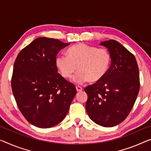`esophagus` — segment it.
<instances>
[{
	"mask_svg": "<svg viewBox=\"0 0 151 151\" xmlns=\"http://www.w3.org/2000/svg\"><path fill=\"white\" fill-rule=\"evenodd\" d=\"M76 90H77V92H82L83 90V88L81 86H76Z\"/></svg>",
	"mask_w": 151,
	"mask_h": 151,
	"instance_id": "1",
	"label": "esophagus"
}]
</instances>
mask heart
I'll return each instance as SVG.
<instances>
[{
    "label": "heart",
    "mask_w": 151,
    "mask_h": 151,
    "mask_svg": "<svg viewBox=\"0 0 151 151\" xmlns=\"http://www.w3.org/2000/svg\"><path fill=\"white\" fill-rule=\"evenodd\" d=\"M111 56L105 48L79 43L68 50V56L59 55L55 59V65L63 78L70 79L76 71L73 82L82 83L87 81L96 83L105 77L110 68Z\"/></svg>",
    "instance_id": "heart-1"
}]
</instances>
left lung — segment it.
Wrapping results in <instances>:
<instances>
[{"instance_id":"1","label":"left lung","mask_w":151,"mask_h":151,"mask_svg":"<svg viewBox=\"0 0 151 151\" xmlns=\"http://www.w3.org/2000/svg\"><path fill=\"white\" fill-rule=\"evenodd\" d=\"M108 48L111 63L101 81L84 88L89 117L103 127H113L126 119L140 90V76L134 55L114 40L100 44Z\"/></svg>"}]
</instances>
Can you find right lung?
Listing matches in <instances>:
<instances>
[{
  "label": "right lung",
  "mask_w": 151,
  "mask_h": 151,
  "mask_svg": "<svg viewBox=\"0 0 151 151\" xmlns=\"http://www.w3.org/2000/svg\"><path fill=\"white\" fill-rule=\"evenodd\" d=\"M70 43L45 37L21 50L14 63L11 88L25 119L40 128L56 126L68 114L76 88L58 73L56 56Z\"/></svg>",
  "instance_id": "obj_1"
}]
</instances>
